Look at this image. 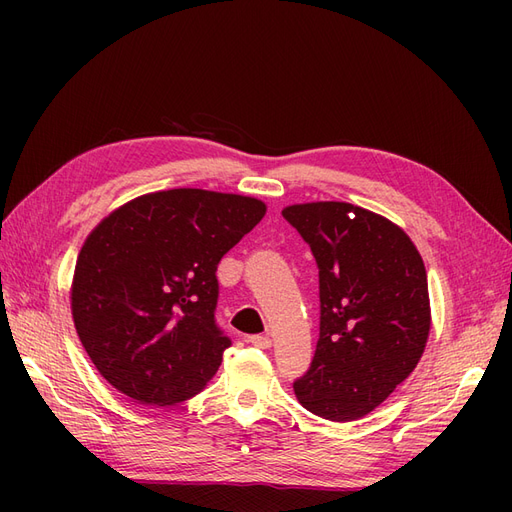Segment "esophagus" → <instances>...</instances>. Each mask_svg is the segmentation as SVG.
I'll return each instance as SVG.
<instances>
[{
	"instance_id": "34e87169",
	"label": "esophagus",
	"mask_w": 512,
	"mask_h": 512,
	"mask_svg": "<svg viewBox=\"0 0 512 512\" xmlns=\"http://www.w3.org/2000/svg\"><path fill=\"white\" fill-rule=\"evenodd\" d=\"M247 342L256 348H271V337L269 335H250L247 337Z\"/></svg>"
}]
</instances>
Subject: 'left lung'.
I'll return each instance as SVG.
<instances>
[{
	"label": "left lung",
	"instance_id": "1",
	"mask_svg": "<svg viewBox=\"0 0 512 512\" xmlns=\"http://www.w3.org/2000/svg\"><path fill=\"white\" fill-rule=\"evenodd\" d=\"M282 215L312 250L320 290L316 354L294 395L316 416L356 421L412 374L425 350L423 258L399 226L350 203L292 205Z\"/></svg>",
	"mask_w": 512,
	"mask_h": 512
}]
</instances>
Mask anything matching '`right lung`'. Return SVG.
I'll return each mask as SVG.
<instances>
[{
    "label": "right lung",
    "instance_id": "1",
    "mask_svg": "<svg viewBox=\"0 0 512 512\" xmlns=\"http://www.w3.org/2000/svg\"><path fill=\"white\" fill-rule=\"evenodd\" d=\"M265 203L207 190L147 194L104 218L76 260L72 318L91 363L145 406L196 395L230 337L215 322L218 265Z\"/></svg>",
    "mask_w": 512,
    "mask_h": 512
}]
</instances>
